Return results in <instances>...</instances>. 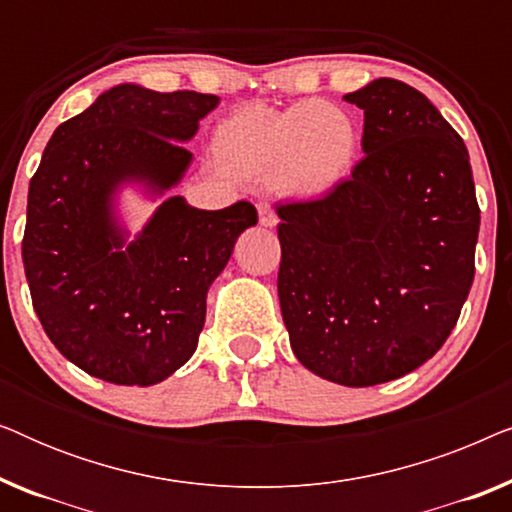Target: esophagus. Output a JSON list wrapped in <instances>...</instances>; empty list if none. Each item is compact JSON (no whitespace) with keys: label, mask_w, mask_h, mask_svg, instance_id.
<instances>
[{"label":"esophagus","mask_w":512,"mask_h":512,"mask_svg":"<svg viewBox=\"0 0 512 512\" xmlns=\"http://www.w3.org/2000/svg\"><path fill=\"white\" fill-rule=\"evenodd\" d=\"M258 221H261V226H265V228L277 226V214H275V209L268 205V202H258Z\"/></svg>","instance_id":"esophagus-1"}]
</instances>
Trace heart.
I'll use <instances>...</instances> for the list:
<instances>
[{
    "label": "heart",
    "mask_w": 512,
    "mask_h": 512,
    "mask_svg": "<svg viewBox=\"0 0 512 512\" xmlns=\"http://www.w3.org/2000/svg\"><path fill=\"white\" fill-rule=\"evenodd\" d=\"M359 130L345 109L307 102L286 111L247 107L216 130L230 170L296 198L331 191L354 163Z\"/></svg>",
    "instance_id": "heart-1"
}]
</instances>
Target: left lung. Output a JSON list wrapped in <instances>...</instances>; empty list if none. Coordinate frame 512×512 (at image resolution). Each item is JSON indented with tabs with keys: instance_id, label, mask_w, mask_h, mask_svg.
<instances>
[{
	"instance_id": "8db88e82",
	"label": "left lung",
	"mask_w": 512,
	"mask_h": 512,
	"mask_svg": "<svg viewBox=\"0 0 512 512\" xmlns=\"http://www.w3.org/2000/svg\"><path fill=\"white\" fill-rule=\"evenodd\" d=\"M363 156L326 198L279 205L277 291L296 359L345 387L403 377L443 347L475 275L480 207L464 139L408 83L375 79Z\"/></svg>"
}]
</instances>
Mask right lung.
Listing matches in <instances>:
<instances>
[{
	"label": "right lung",
	"mask_w": 512,
	"mask_h": 512,
	"mask_svg": "<svg viewBox=\"0 0 512 512\" xmlns=\"http://www.w3.org/2000/svg\"><path fill=\"white\" fill-rule=\"evenodd\" d=\"M219 97L121 83L48 139L27 193L23 265L34 312L58 352L111 384L151 387L191 359L207 291L244 230L247 200L226 209L160 202L135 240L116 212L125 184L163 195L184 177L198 123Z\"/></svg>",
	"instance_id": "right-lung-1"
}]
</instances>
